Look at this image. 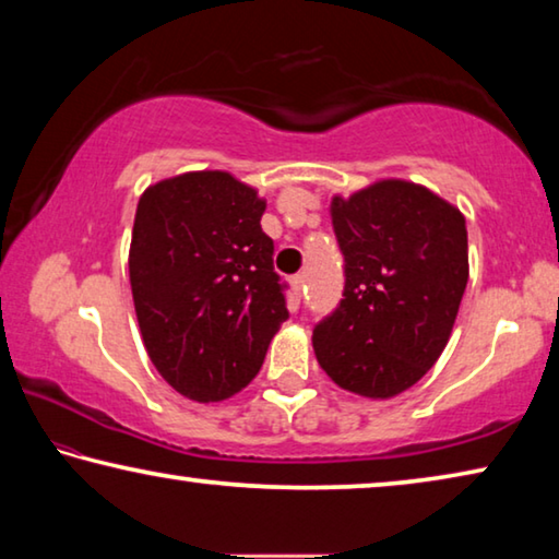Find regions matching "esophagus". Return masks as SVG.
<instances>
[{"label":"esophagus","mask_w":559,"mask_h":559,"mask_svg":"<svg viewBox=\"0 0 559 559\" xmlns=\"http://www.w3.org/2000/svg\"><path fill=\"white\" fill-rule=\"evenodd\" d=\"M290 288H294V296L296 300L300 298V290H304V276H294L290 278Z\"/></svg>","instance_id":"1"}]
</instances>
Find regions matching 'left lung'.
<instances>
[{
	"label": "left lung",
	"instance_id": "obj_1",
	"mask_svg": "<svg viewBox=\"0 0 559 559\" xmlns=\"http://www.w3.org/2000/svg\"><path fill=\"white\" fill-rule=\"evenodd\" d=\"M331 218L345 255V290L313 328V350L343 391L388 401L436 366L453 333L467 273L463 211L420 183L380 179Z\"/></svg>",
	"mask_w": 559,
	"mask_h": 559
}]
</instances>
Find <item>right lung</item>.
Here are the masks:
<instances>
[{
    "instance_id": "1",
    "label": "right lung",
    "mask_w": 559,
    "mask_h": 559,
    "mask_svg": "<svg viewBox=\"0 0 559 559\" xmlns=\"http://www.w3.org/2000/svg\"><path fill=\"white\" fill-rule=\"evenodd\" d=\"M265 199L228 171H186L141 193L129 281L148 358L197 403L236 395L288 318Z\"/></svg>"
}]
</instances>
